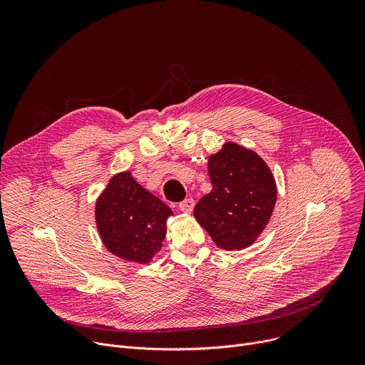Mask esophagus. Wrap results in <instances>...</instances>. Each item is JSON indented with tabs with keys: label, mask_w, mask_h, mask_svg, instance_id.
I'll return each instance as SVG.
<instances>
[{
	"label": "esophagus",
	"mask_w": 365,
	"mask_h": 365,
	"mask_svg": "<svg viewBox=\"0 0 365 365\" xmlns=\"http://www.w3.org/2000/svg\"><path fill=\"white\" fill-rule=\"evenodd\" d=\"M193 207H195V200H193L192 197L185 199L183 202L179 203V210H180L182 212H185V214H192Z\"/></svg>",
	"instance_id": "esophagus-1"
}]
</instances>
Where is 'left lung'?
<instances>
[{
    "instance_id": "obj_1",
    "label": "left lung",
    "mask_w": 365,
    "mask_h": 365,
    "mask_svg": "<svg viewBox=\"0 0 365 365\" xmlns=\"http://www.w3.org/2000/svg\"><path fill=\"white\" fill-rule=\"evenodd\" d=\"M207 173L212 192L195 206V220L222 250L252 245L267 227L277 199L270 168L255 151L227 141L210 155Z\"/></svg>"
}]
</instances>
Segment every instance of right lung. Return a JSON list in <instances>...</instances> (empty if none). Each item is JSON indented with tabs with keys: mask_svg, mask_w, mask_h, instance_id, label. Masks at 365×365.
<instances>
[{
	"mask_svg": "<svg viewBox=\"0 0 365 365\" xmlns=\"http://www.w3.org/2000/svg\"><path fill=\"white\" fill-rule=\"evenodd\" d=\"M170 207L145 190L131 172L114 175L95 203V221L106 248L130 263L147 264L166 238Z\"/></svg>",
	"mask_w": 365,
	"mask_h": 365,
	"instance_id": "obj_1",
	"label": "right lung"
}]
</instances>
